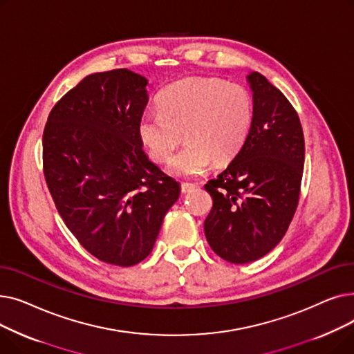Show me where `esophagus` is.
I'll list each match as a JSON object with an SVG mask.
<instances>
[{
    "label": "esophagus",
    "instance_id": "1",
    "mask_svg": "<svg viewBox=\"0 0 354 354\" xmlns=\"http://www.w3.org/2000/svg\"><path fill=\"white\" fill-rule=\"evenodd\" d=\"M195 188H196L195 183H189V182H182V183H180V191H182V194H189V192H192Z\"/></svg>",
    "mask_w": 354,
    "mask_h": 354
}]
</instances>
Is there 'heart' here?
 Returning <instances> with one entry per match:
<instances>
[{"instance_id":"obj_1","label":"heart","mask_w":354,"mask_h":354,"mask_svg":"<svg viewBox=\"0 0 354 354\" xmlns=\"http://www.w3.org/2000/svg\"><path fill=\"white\" fill-rule=\"evenodd\" d=\"M250 90L216 77H189L167 86L159 110L139 119V139L155 162L169 160L187 138L189 143L174 156L169 171L199 176L215 163H230L245 145L254 123Z\"/></svg>"}]
</instances>
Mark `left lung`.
I'll list each match as a JSON object with an SVG mask.
<instances>
[{
	"label": "left lung",
	"mask_w": 354,
	"mask_h": 354,
	"mask_svg": "<svg viewBox=\"0 0 354 354\" xmlns=\"http://www.w3.org/2000/svg\"><path fill=\"white\" fill-rule=\"evenodd\" d=\"M255 115L251 133L227 169L205 185L212 209L205 236L216 255L247 264L286 235L299 205L304 133L288 99L263 74L251 73Z\"/></svg>",
	"instance_id": "1"
}]
</instances>
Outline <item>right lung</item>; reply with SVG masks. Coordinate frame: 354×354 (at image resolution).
Instances as JSON below:
<instances>
[{"instance_id":"add662e5","label":"right lung","mask_w":354,"mask_h":354,"mask_svg":"<svg viewBox=\"0 0 354 354\" xmlns=\"http://www.w3.org/2000/svg\"><path fill=\"white\" fill-rule=\"evenodd\" d=\"M146 84L127 68L90 74L54 104L43 132L55 208L84 250L119 267L151 254L180 192L142 149Z\"/></svg>"}]
</instances>
